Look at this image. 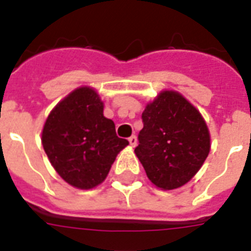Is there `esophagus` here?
I'll use <instances>...</instances> for the list:
<instances>
[{"mask_svg":"<svg viewBox=\"0 0 251 251\" xmlns=\"http://www.w3.org/2000/svg\"><path fill=\"white\" fill-rule=\"evenodd\" d=\"M128 141H129V144H131L132 147H136L137 139H136V136H135V135H132V136L129 137V139H128Z\"/></svg>","mask_w":251,"mask_h":251,"instance_id":"1","label":"esophagus"}]
</instances>
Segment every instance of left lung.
Here are the masks:
<instances>
[{
    "mask_svg": "<svg viewBox=\"0 0 251 251\" xmlns=\"http://www.w3.org/2000/svg\"><path fill=\"white\" fill-rule=\"evenodd\" d=\"M135 153L147 176L164 190L189 181L206 160L210 135L201 114L176 91L160 92L141 115Z\"/></svg>",
    "mask_w": 251,
    "mask_h": 251,
    "instance_id": "1",
    "label": "left lung"
}]
</instances>
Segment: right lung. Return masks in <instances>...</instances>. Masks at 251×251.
I'll return each instance as SVG.
<instances>
[{
  "mask_svg": "<svg viewBox=\"0 0 251 251\" xmlns=\"http://www.w3.org/2000/svg\"><path fill=\"white\" fill-rule=\"evenodd\" d=\"M42 146L66 182L79 189H91L104 181L128 140L116 136L114 122L103 115L98 92L79 87L47 116Z\"/></svg>",
  "mask_w": 251,
  "mask_h": 251,
  "instance_id": "1",
  "label": "right lung"
}]
</instances>
